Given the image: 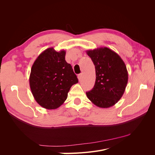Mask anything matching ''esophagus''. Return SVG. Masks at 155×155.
I'll list each match as a JSON object with an SVG mask.
<instances>
[{"label": "esophagus", "instance_id": "34e87169", "mask_svg": "<svg viewBox=\"0 0 155 155\" xmlns=\"http://www.w3.org/2000/svg\"><path fill=\"white\" fill-rule=\"evenodd\" d=\"M81 78H82V74H79L78 76V78L79 79V81H80L81 79Z\"/></svg>", "mask_w": 155, "mask_h": 155}]
</instances>
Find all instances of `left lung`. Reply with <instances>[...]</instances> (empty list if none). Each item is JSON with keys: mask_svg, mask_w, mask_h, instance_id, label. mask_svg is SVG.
Listing matches in <instances>:
<instances>
[{"mask_svg": "<svg viewBox=\"0 0 155 155\" xmlns=\"http://www.w3.org/2000/svg\"><path fill=\"white\" fill-rule=\"evenodd\" d=\"M95 66L96 82L91 91L86 92L92 104L100 108L114 105L125 91L128 72L120 56L107 47L87 50Z\"/></svg>", "mask_w": 155, "mask_h": 155, "instance_id": "1", "label": "left lung"}]
</instances>
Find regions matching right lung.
I'll return each instance as SVG.
<instances>
[{"label":"right lung","mask_w":155,"mask_h":155,"mask_svg":"<svg viewBox=\"0 0 155 155\" xmlns=\"http://www.w3.org/2000/svg\"><path fill=\"white\" fill-rule=\"evenodd\" d=\"M66 51L48 48L33 64L30 87L37 104L46 109H55L67 100L71 87L78 83L72 66L65 61Z\"/></svg>","instance_id":"1"}]
</instances>
